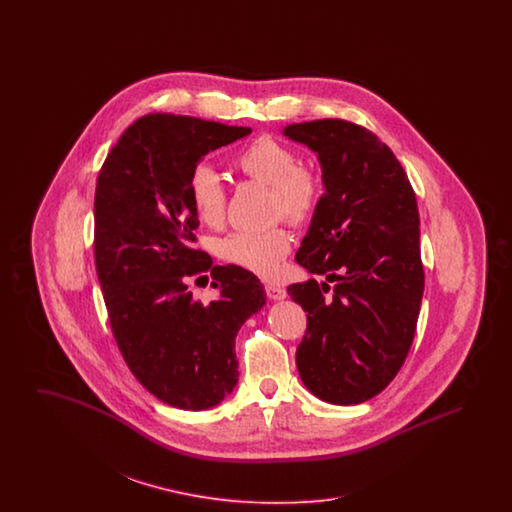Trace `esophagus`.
<instances>
[{
  "mask_svg": "<svg viewBox=\"0 0 512 512\" xmlns=\"http://www.w3.org/2000/svg\"><path fill=\"white\" fill-rule=\"evenodd\" d=\"M265 290H267L268 299H272V301H280V299H286V295H288L282 286H274V284H268Z\"/></svg>",
  "mask_w": 512,
  "mask_h": 512,
  "instance_id": "esophagus-1",
  "label": "esophagus"
}]
</instances>
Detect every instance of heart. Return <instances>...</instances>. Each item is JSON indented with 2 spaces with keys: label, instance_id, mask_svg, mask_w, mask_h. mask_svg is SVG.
Segmentation results:
<instances>
[{
  "label": "heart",
  "instance_id": "1",
  "mask_svg": "<svg viewBox=\"0 0 512 512\" xmlns=\"http://www.w3.org/2000/svg\"><path fill=\"white\" fill-rule=\"evenodd\" d=\"M236 169L247 178L268 186V207L274 217L292 224H305L315 215L320 199L317 174L299 165L292 147L272 136H259L234 157ZM188 197L195 217L205 226L217 228L226 215V188L219 174L201 163L190 172ZM290 234L284 226L255 232H234L217 244L220 259L249 270L261 278H274L282 259L290 251Z\"/></svg>",
  "mask_w": 512,
  "mask_h": 512
}]
</instances>
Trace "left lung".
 Wrapping results in <instances>:
<instances>
[{
    "instance_id": "left-lung-1",
    "label": "left lung",
    "mask_w": 512,
    "mask_h": 512,
    "mask_svg": "<svg viewBox=\"0 0 512 512\" xmlns=\"http://www.w3.org/2000/svg\"><path fill=\"white\" fill-rule=\"evenodd\" d=\"M282 132L317 153L324 184L295 261L326 282L288 288L307 313L295 363L318 399L357 405L390 384L413 343L424 292L416 195L390 147L359 124Z\"/></svg>"
}]
</instances>
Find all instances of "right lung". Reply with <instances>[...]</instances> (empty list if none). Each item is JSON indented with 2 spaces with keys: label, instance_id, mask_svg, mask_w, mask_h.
<instances>
[{
  "label": "right lung",
  "instance_id": "add662e5",
  "mask_svg": "<svg viewBox=\"0 0 512 512\" xmlns=\"http://www.w3.org/2000/svg\"><path fill=\"white\" fill-rule=\"evenodd\" d=\"M247 134V126L153 113L124 130L99 171L94 251L113 336L136 380L184 411L211 409L236 388L238 330L267 301L253 272L213 265L192 245L190 172ZM203 271L221 290L209 304L187 290Z\"/></svg>",
  "mask_w": 512,
  "mask_h": 512
}]
</instances>
